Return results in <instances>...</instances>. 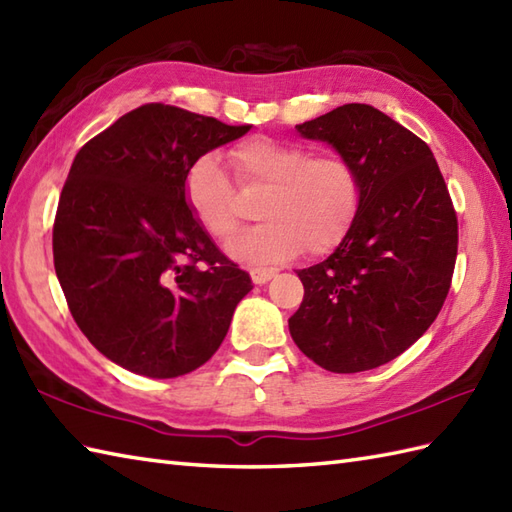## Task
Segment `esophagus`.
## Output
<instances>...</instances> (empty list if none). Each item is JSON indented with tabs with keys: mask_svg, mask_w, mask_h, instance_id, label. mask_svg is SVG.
Instances as JSON below:
<instances>
[{
	"mask_svg": "<svg viewBox=\"0 0 512 512\" xmlns=\"http://www.w3.org/2000/svg\"><path fill=\"white\" fill-rule=\"evenodd\" d=\"M248 272H251L253 283L264 285V283H268L272 277H275L279 270H277V268H251Z\"/></svg>",
	"mask_w": 512,
	"mask_h": 512,
	"instance_id": "esophagus-1",
	"label": "esophagus"
}]
</instances>
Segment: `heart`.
<instances>
[{
    "instance_id": "1",
    "label": "heart",
    "mask_w": 512,
    "mask_h": 512,
    "mask_svg": "<svg viewBox=\"0 0 512 512\" xmlns=\"http://www.w3.org/2000/svg\"><path fill=\"white\" fill-rule=\"evenodd\" d=\"M244 189H264L257 218L264 220L227 242V253L244 264H270L307 253H327L355 220L362 185L355 165L342 154H318L299 144L253 137L229 152ZM183 196L196 222L211 237H227L240 222L231 178L213 154L192 161Z\"/></svg>"
}]
</instances>
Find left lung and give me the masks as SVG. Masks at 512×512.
<instances>
[{"label":"left lung","instance_id":"left-lung-1","mask_svg":"<svg viewBox=\"0 0 512 512\" xmlns=\"http://www.w3.org/2000/svg\"><path fill=\"white\" fill-rule=\"evenodd\" d=\"M296 130L355 165L362 198L336 251L296 272L305 294L290 336L325 371H371L441 312L458 253L456 211L430 146L373 106L344 104Z\"/></svg>","mask_w":512,"mask_h":512}]
</instances>
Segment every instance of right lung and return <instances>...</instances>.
<instances>
[{
  "label": "right lung",
  "mask_w": 512,
  "mask_h": 512,
  "mask_svg": "<svg viewBox=\"0 0 512 512\" xmlns=\"http://www.w3.org/2000/svg\"><path fill=\"white\" fill-rule=\"evenodd\" d=\"M248 130L144 104L71 163L52 233L56 277L82 334L130 373L170 379L196 371L253 290L183 196L192 161Z\"/></svg>",
  "instance_id": "1"
}]
</instances>
